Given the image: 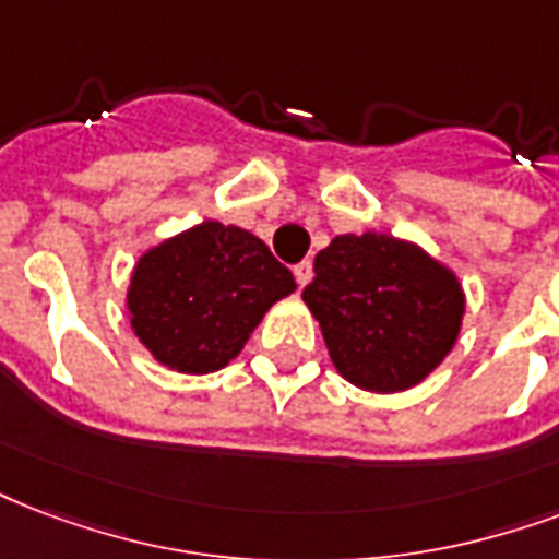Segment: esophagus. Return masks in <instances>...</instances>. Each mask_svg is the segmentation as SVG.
<instances>
[{
    "label": "esophagus",
    "mask_w": 559,
    "mask_h": 559,
    "mask_svg": "<svg viewBox=\"0 0 559 559\" xmlns=\"http://www.w3.org/2000/svg\"><path fill=\"white\" fill-rule=\"evenodd\" d=\"M293 275H296L298 287H305V284H310V278H313V263L310 261L296 263V266H293Z\"/></svg>",
    "instance_id": "34e87169"
}]
</instances>
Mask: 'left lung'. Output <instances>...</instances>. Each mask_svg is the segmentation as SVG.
<instances>
[{
	"label": "left lung",
	"instance_id": "left-lung-1",
	"mask_svg": "<svg viewBox=\"0 0 559 559\" xmlns=\"http://www.w3.org/2000/svg\"><path fill=\"white\" fill-rule=\"evenodd\" d=\"M301 298L336 372L369 393L425 381L457 343L466 298L457 275L393 234H340L313 261Z\"/></svg>",
	"mask_w": 559,
	"mask_h": 559
}]
</instances>
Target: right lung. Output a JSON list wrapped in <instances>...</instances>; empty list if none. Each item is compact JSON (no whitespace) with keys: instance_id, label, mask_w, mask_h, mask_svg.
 I'll list each match as a JSON object with an SVG mask.
<instances>
[{"instance_id":"add662e5","label":"right lung","mask_w":559,"mask_h":559,"mask_svg":"<svg viewBox=\"0 0 559 559\" xmlns=\"http://www.w3.org/2000/svg\"><path fill=\"white\" fill-rule=\"evenodd\" d=\"M293 289V272L266 242L207 219L140 258L126 308L157 364L207 374L231 364L263 313Z\"/></svg>"}]
</instances>
